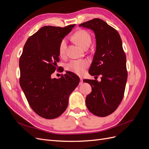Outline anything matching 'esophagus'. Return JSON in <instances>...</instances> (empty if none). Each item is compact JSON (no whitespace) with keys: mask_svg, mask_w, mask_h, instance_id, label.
Returning <instances> with one entry per match:
<instances>
[{"mask_svg":"<svg viewBox=\"0 0 149 149\" xmlns=\"http://www.w3.org/2000/svg\"><path fill=\"white\" fill-rule=\"evenodd\" d=\"M83 83V78L80 77V81H79V84H81Z\"/></svg>","mask_w":149,"mask_h":149,"instance_id":"1","label":"esophagus"}]
</instances>
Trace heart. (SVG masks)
<instances>
[{
  "label": "heart",
  "mask_w": 149,
  "mask_h": 149,
  "mask_svg": "<svg viewBox=\"0 0 149 149\" xmlns=\"http://www.w3.org/2000/svg\"><path fill=\"white\" fill-rule=\"evenodd\" d=\"M74 41L79 45L84 48L88 45H90L91 43V35L87 31L84 30H79L76 31L73 37ZM66 48V40L63 39L59 45V53L60 55L63 56L65 55ZM89 66V63L85 60H71L66 65V69L79 75L83 74L86 69Z\"/></svg>",
  "instance_id": "heart-1"
}]
</instances>
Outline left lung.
Listing matches in <instances>:
<instances>
[{
    "label": "left lung",
    "instance_id": "1",
    "mask_svg": "<svg viewBox=\"0 0 149 149\" xmlns=\"http://www.w3.org/2000/svg\"><path fill=\"white\" fill-rule=\"evenodd\" d=\"M92 30L96 38V52L89 73L101 76V81L84 79L92 88L86 98L88 110L97 116L105 117L118 108L124 97L127 79L126 56L118 31L100 19L81 24Z\"/></svg>",
    "mask_w": 149,
    "mask_h": 149
}]
</instances>
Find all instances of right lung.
Instances as JSON below:
<instances>
[{
	"label": "right lung",
	"instance_id": "obj_1",
	"mask_svg": "<svg viewBox=\"0 0 149 149\" xmlns=\"http://www.w3.org/2000/svg\"><path fill=\"white\" fill-rule=\"evenodd\" d=\"M74 26H43L28 38L20 58V86L31 109L45 119L63 113L79 83L78 76L70 71L59 78L51 76L60 61V43Z\"/></svg>",
	"mask_w": 149,
	"mask_h": 149
}]
</instances>
